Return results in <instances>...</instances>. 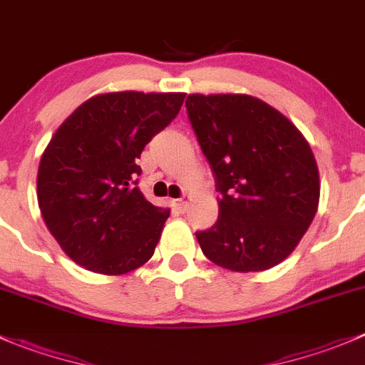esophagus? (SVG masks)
Wrapping results in <instances>:
<instances>
[{
    "mask_svg": "<svg viewBox=\"0 0 365 365\" xmlns=\"http://www.w3.org/2000/svg\"><path fill=\"white\" fill-rule=\"evenodd\" d=\"M189 201H190L189 196H182L180 200H176V206L180 208V212H185L187 206H189Z\"/></svg>",
    "mask_w": 365,
    "mask_h": 365,
    "instance_id": "34e87169",
    "label": "esophagus"
}]
</instances>
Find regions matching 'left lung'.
Wrapping results in <instances>:
<instances>
[{
    "label": "left lung",
    "mask_w": 365,
    "mask_h": 365,
    "mask_svg": "<svg viewBox=\"0 0 365 365\" xmlns=\"http://www.w3.org/2000/svg\"><path fill=\"white\" fill-rule=\"evenodd\" d=\"M190 125L215 176L219 219L197 231L210 261L261 272L289 256L319 203L312 150L295 125L251 95H189Z\"/></svg>",
    "instance_id": "left-lung-1"
}]
</instances>
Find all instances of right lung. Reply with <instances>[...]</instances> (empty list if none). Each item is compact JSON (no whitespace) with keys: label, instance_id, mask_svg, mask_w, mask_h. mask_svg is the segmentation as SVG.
Masks as SVG:
<instances>
[{"label":"right lung","instance_id":"obj_1","mask_svg":"<svg viewBox=\"0 0 365 365\" xmlns=\"http://www.w3.org/2000/svg\"><path fill=\"white\" fill-rule=\"evenodd\" d=\"M185 93L114 91L81 104L38 165V206L63 252L86 270L121 275L155 252L168 208L138 187V159L168 127Z\"/></svg>","mask_w":365,"mask_h":365}]
</instances>
